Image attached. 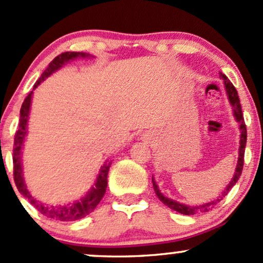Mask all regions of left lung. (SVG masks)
I'll list each match as a JSON object with an SVG mask.
<instances>
[{"label": "left lung", "mask_w": 263, "mask_h": 263, "mask_svg": "<svg viewBox=\"0 0 263 263\" xmlns=\"http://www.w3.org/2000/svg\"><path fill=\"white\" fill-rule=\"evenodd\" d=\"M220 78H221L222 81H224L225 85V90L226 93H228L229 98V102L232 106V111H234V116L235 120L238 122V127H240V147H238V159H237V164H236V170H235L234 177L231 178V182L226 185V188L222 190L221 194L219 195L218 198L214 199V200L209 201V203H205L201 205H195V206H192V205H185L182 203H178V201L173 200V199H170L162 194L161 190H159L158 185H157L155 178L152 177V183H153V189H155L156 195L158 197L159 200L162 201L163 204L167 205L168 208L171 209L178 211V213L184 214V215H194V214H199V213H206V211L211 210L214 208V205H216L220 200H222V198L225 195H228V193L230 192L232 186L236 184V182L240 178L241 173H242V168H243V156H245V147H246V140H247V132H246V125L245 121H243V115H242V110H241V104H240V99H238L237 91L235 89V86L232 85L231 81L225 77L224 74L220 73Z\"/></svg>", "instance_id": "obj_1"}]
</instances>
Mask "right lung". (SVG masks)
Instances as JSON below:
<instances>
[{"label":"right lung","instance_id":"right-lung-1","mask_svg":"<svg viewBox=\"0 0 263 263\" xmlns=\"http://www.w3.org/2000/svg\"><path fill=\"white\" fill-rule=\"evenodd\" d=\"M79 58H93V57L90 55L89 53L83 52H65L59 54L58 57H55V58L49 63V65H48V68L43 71V74L41 75V78L35 81L33 90H34L42 81H44L48 77H50L54 71H57L58 69L62 68L63 65H65L66 63ZM32 95L33 91L29 92L25 99V101H23L20 112V126H18L16 135H14L13 177L18 192H20L23 197L28 199L29 203H31L39 213H42L44 216H47V218L59 220V221H75V220L85 218V216L89 215L91 211L95 210V208L98 206V204L100 203L102 197L105 195V192H106L107 188V173L111 167V162L106 161L104 165H101L98 177H96L95 184H93L91 189L86 193V195H84V197L79 199V200L74 201V203H68L63 205H48L37 200V199L29 193V190L27 189L22 171V149L23 142H25L27 136V122H28L29 110H31Z\"/></svg>","mask_w":263,"mask_h":263}]
</instances>
